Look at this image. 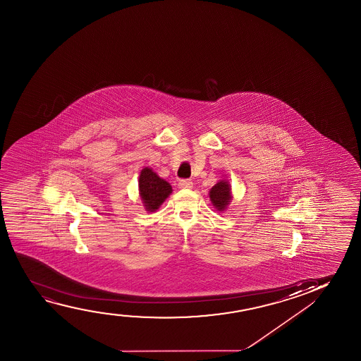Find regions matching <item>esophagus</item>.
<instances>
[{
    "mask_svg": "<svg viewBox=\"0 0 361 361\" xmlns=\"http://www.w3.org/2000/svg\"><path fill=\"white\" fill-rule=\"evenodd\" d=\"M192 181H190V180H180L178 181V188H192Z\"/></svg>",
    "mask_w": 361,
    "mask_h": 361,
    "instance_id": "esophagus-1",
    "label": "esophagus"
}]
</instances>
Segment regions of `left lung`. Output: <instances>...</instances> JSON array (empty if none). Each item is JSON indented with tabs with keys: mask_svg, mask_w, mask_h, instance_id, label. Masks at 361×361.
<instances>
[{
	"mask_svg": "<svg viewBox=\"0 0 361 361\" xmlns=\"http://www.w3.org/2000/svg\"><path fill=\"white\" fill-rule=\"evenodd\" d=\"M209 198L214 208H217V211L222 212L226 211L228 204L232 200V192H231V185L228 181L221 180L219 183H216L211 191H209Z\"/></svg>",
	"mask_w": 361,
	"mask_h": 361,
	"instance_id": "1",
	"label": "left lung"
}]
</instances>
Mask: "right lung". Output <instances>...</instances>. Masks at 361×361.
<instances>
[{
  "label": "right lung",
  "instance_id": "obj_1",
  "mask_svg": "<svg viewBox=\"0 0 361 361\" xmlns=\"http://www.w3.org/2000/svg\"><path fill=\"white\" fill-rule=\"evenodd\" d=\"M139 195L148 212L157 211L160 204L173 192L171 185L159 178L150 168H144L139 175Z\"/></svg>",
  "mask_w": 361,
  "mask_h": 361
}]
</instances>
